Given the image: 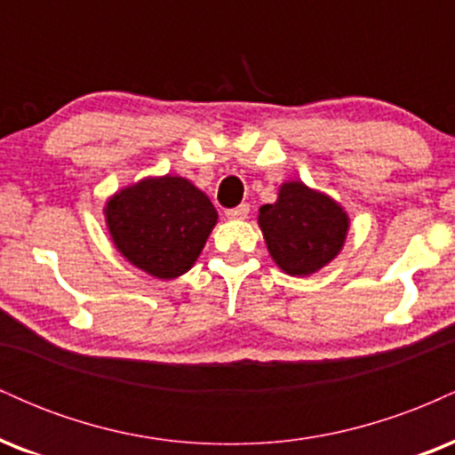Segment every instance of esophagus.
I'll list each match as a JSON object with an SVG mask.
<instances>
[{
	"instance_id": "1",
	"label": "esophagus",
	"mask_w": 455,
	"mask_h": 455,
	"mask_svg": "<svg viewBox=\"0 0 455 455\" xmlns=\"http://www.w3.org/2000/svg\"><path fill=\"white\" fill-rule=\"evenodd\" d=\"M224 213H227V218H231V220H243V218H248L250 205H245V203H242V205L231 207V210H227Z\"/></svg>"
}]
</instances>
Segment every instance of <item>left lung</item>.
Wrapping results in <instances>:
<instances>
[{
    "mask_svg": "<svg viewBox=\"0 0 455 455\" xmlns=\"http://www.w3.org/2000/svg\"><path fill=\"white\" fill-rule=\"evenodd\" d=\"M259 224L275 263L291 275H307L340 252L348 218L329 196L293 181L260 207Z\"/></svg>",
    "mask_w": 455,
    "mask_h": 455,
    "instance_id": "1",
    "label": "left lung"
}]
</instances>
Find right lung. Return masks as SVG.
<instances>
[{
    "instance_id": "1",
    "label": "right lung",
    "mask_w": 455,
    "mask_h": 455,
    "mask_svg": "<svg viewBox=\"0 0 455 455\" xmlns=\"http://www.w3.org/2000/svg\"><path fill=\"white\" fill-rule=\"evenodd\" d=\"M119 252L156 278H177L195 265L218 220L212 201L181 177L145 180L107 203Z\"/></svg>"
}]
</instances>
